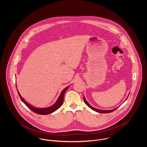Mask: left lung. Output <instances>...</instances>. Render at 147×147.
Masks as SVG:
<instances>
[{
  "mask_svg": "<svg viewBox=\"0 0 147 147\" xmlns=\"http://www.w3.org/2000/svg\"><path fill=\"white\" fill-rule=\"evenodd\" d=\"M129 94H128V96H127V98H126V100H125V101H126V100L127 99V98L128 97V96H129ZM83 100H84V102L85 103V104L87 105L89 107H90L91 109H92V110H94V111H96V112H98V113H110V112H112L113 111H115V110H116L117 108H119V107H116V108H115V109H112V110H100V109H96V108H95V107H92V106H91V105H90L89 103H88V102L86 101V100L85 99V96H84V97H83Z\"/></svg>",
  "mask_w": 147,
  "mask_h": 147,
  "instance_id": "1",
  "label": "left lung"
}]
</instances>
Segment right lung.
Returning a JSON list of instances; mask_svg holds the SVG:
<instances>
[{"mask_svg": "<svg viewBox=\"0 0 147 147\" xmlns=\"http://www.w3.org/2000/svg\"><path fill=\"white\" fill-rule=\"evenodd\" d=\"M69 86L70 85L68 86L67 87H66L65 89H63L62 92H61V94H60L58 98V99L57 100L56 102L53 105H52V106H49V107H44V108L36 107H34V106L29 104L28 102L27 101H26L25 100V99L21 96L20 94L19 93V92L17 89V87H16V89H17V90H18V94H19L20 98H21V101L25 104V105H26L31 110H32V111H34V112L37 113V114H40V115H49V114H51V113L56 111L57 110H58L62 105L65 92L67 90V89H68Z\"/></svg>", "mask_w": 147, "mask_h": 147, "instance_id": "1", "label": "right lung"}]
</instances>
